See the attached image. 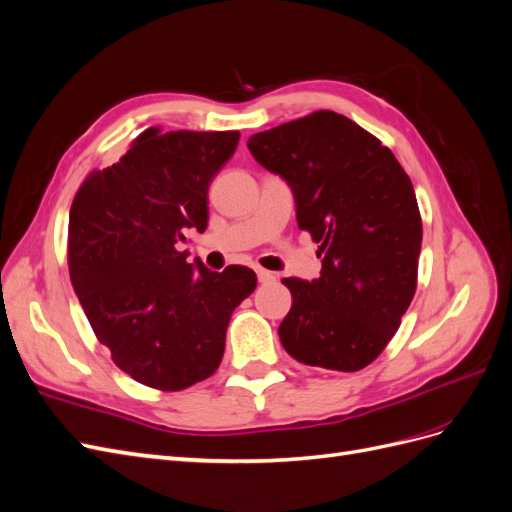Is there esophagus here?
Returning a JSON list of instances; mask_svg holds the SVG:
<instances>
[{
  "label": "esophagus",
  "mask_w": 512,
  "mask_h": 512,
  "mask_svg": "<svg viewBox=\"0 0 512 512\" xmlns=\"http://www.w3.org/2000/svg\"><path fill=\"white\" fill-rule=\"evenodd\" d=\"M256 275H258V282H260V284L275 282V273H271V271H267V269H256Z\"/></svg>",
  "instance_id": "esophagus-1"
}]
</instances>
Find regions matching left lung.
I'll use <instances>...</instances> for the list:
<instances>
[{"instance_id":"8db88e82","label":"left lung","mask_w":512,"mask_h":512,"mask_svg":"<svg viewBox=\"0 0 512 512\" xmlns=\"http://www.w3.org/2000/svg\"><path fill=\"white\" fill-rule=\"evenodd\" d=\"M247 149L290 185L322 258L318 280H282L292 294L282 346L305 365L367 367L416 290L423 222L410 177L374 134L333 111L258 132Z\"/></svg>"}]
</instances>
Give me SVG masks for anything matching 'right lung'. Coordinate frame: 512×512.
<instances>
[{"instance_id": "1", "label": "right lung", "mask_w": 512, "mask_h": 512, "mask_svg": "<svg viewBox=\"0 0 512 512\" xmlns=\"http://www.w3.org/2000/svg\"><path fill=\"white\" fill-rule=\"evenodd\" d=\"M239 132H160L134 138L117 164L94 170L76 192L68 269L98 342L115 365L158 391H183L220 367L235 307L256 273L190 265L179 252L207 228L211 179Z\"/></svg>"}]
</instances>
